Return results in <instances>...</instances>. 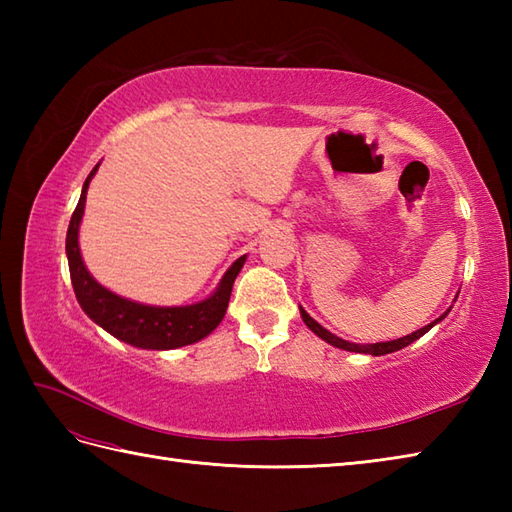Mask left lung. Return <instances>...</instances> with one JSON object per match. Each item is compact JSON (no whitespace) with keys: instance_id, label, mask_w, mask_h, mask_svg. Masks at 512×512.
<instances>
[{"instance_id":"8db88e82","label":"left lung","mask_w":512,"mask_h":512,"mask_svg":"<svg viewBox=\"0 0 512 512\" xmlns=\"http://www.w3.org/2000/svg\"><path fill=\"white\" fill-rule=\"evenodd\" d=\"M451 308H453V306H451ZM451 308H449L447 312H444L442 317H438L436 321H431L429 325H424V328H420V330H416V332H411V334H407V336H400V339H394V341H380V343H350V341L341 339V336L332 334L330 330H325L321 323L314 321V319L310 317V314L299 306L303 323H306L308 328H310L314 334L319 336V339H323L325 343H330V345H334V347H339V350H345V352L372 354V356H385V354H391V352H398V350H402V347H407V345H411L413 341H418L422 334H427V332L433 328V325L440 323L444 317H447V314L451 312Z\"/></svg>"}]
</instances>
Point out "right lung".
Listing matches in <instances>:
<instances>
[{
  "instance_id": "1",
  "label": "right lung",
  "mask_w": 512,
  "mask_h": 512,
  "mask_svg": "<svg viewBox=\"0 0 512 512\" xmlns=\"http://www.w3.org/2000/svg\"><path fill=\"white\" fill-rule=\"evenodd\" d=\"M96 171H99V165L90 171L88 180L83 182L81 198L72 213L68 237H65L70 279L79 306L105 332L116 336L118 341L140 347V350H176V347L202 341L224 319L235 277L242 270L246 255L235 259L211 297L191 303V306H145V303L125 299L107 290L85 268L79 248V226L85 211V195H88L90 180Z\"/></svg>"
}]
</instances>
